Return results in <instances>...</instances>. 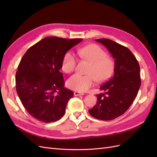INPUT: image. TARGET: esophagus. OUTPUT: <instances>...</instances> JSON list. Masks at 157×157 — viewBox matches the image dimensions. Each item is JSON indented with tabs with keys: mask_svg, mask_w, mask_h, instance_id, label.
<instances>
[{
	"mask_svg": "<svg viewBox=\"0 0 157 157\" xmlns=\"http://www.w3.org/2000/svg\"><path fill=\"white\" fill-rule=\"evenodd\" d=\"M74 95L75 96H82V95H84V94L81 93V92H75Z\"/></svg>",
	"mask_w": 157,
	"mask_h": 157,
	"instance_id": "34e87169",
	"label": "esophagus"
}]
</instances>
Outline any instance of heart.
Returning <instances> with one entry per match:
<instances>
[{
	"label": "heart",
	"mask_w": 157,
	"mask_h": 157,
	"mask_svg": "<svg viewBox=\"0 0 157 157\" xmlns=\"http://www.w3.org/2000/svg\"><path fill=\"white\" fill-rule=\"evenodd\" d=\"M78 54L82 59L90 63L87 71L88 75L75 74L67 80V86L77 92H85L92 86L95 81L101 82L106 80L112 75L115 63L106 52L99 46L92 44L78 50ZM77 59L71 52L66 53L62 60L61 68L66 73L75 70Z\"/></svg>",
	"instance_id": "1"
}]
</instances>
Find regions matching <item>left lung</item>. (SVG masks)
Listing matches in <instances>:
<instances>
[{
    "label": "left lung",
    "instance_id": "obj_1",
    "mask_svg": "<svg viewBox=\"0 0 157 157\" xmlns=\"http://www.w3.org/2000/svg\"><path fill=\"white\" fill-rule=\"evenodd\" d=\"M96 42L105 46L115 59L113 77L100 86L96 105L89 110L93 117L110 121L123 115L135 99L141 85L138 61L126 47L107 39Z\"/></svg>",
    "mask_w": 157,
    "mask_h": 157
}]
</instances>
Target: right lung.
Returning a JSON list of instances; mask_svg holds the SVG:
<instances>
[{
  "instance_id": "obj_1",
  "label": "right lung",
  "mask_w": 157,
  "mask_h": 157,
  "mask_svg": "<svg viewBox=\"0 0 157 157\" xmlns=\"http://www.w3.org/2000/svg\"><path fill=\"white\" fill-rule=\"evenodd\" d=\"M81 39L48 36L38 42L23 55L16 74V87L26 111L45 123L62 117L73 92L64 87L59 72L64 55Z\"/></svg>"
}]
</instances>
